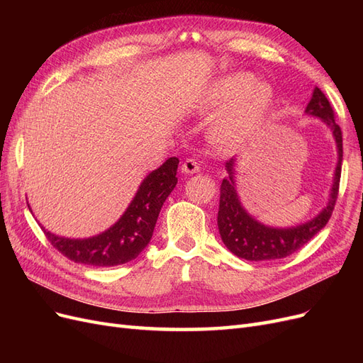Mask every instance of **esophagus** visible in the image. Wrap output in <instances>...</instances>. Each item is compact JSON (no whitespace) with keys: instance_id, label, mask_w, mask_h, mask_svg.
<instances>
[{"instance_id":"esophagus-1","label":"esophagus","mask_w":363,"mask_h":363,"mask_svg":"<svg viewBox=\"0 0 363 363\" xmlns=\"http://www.w3.org/2000/svg\"><path fill=\"white\" fill-rule=\"evenodd\" d=\"M182 171L184 174H195L200 171V163L196 162L195 159H186L182 164Z\"/></svg>"}]
</instances>
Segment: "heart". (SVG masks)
<instances>
[{
  "mask_svg": "<svg viewBox=\"0 0 363 363\" xmlns=\"http://www.w3.org/2000/svg\"><path fill=\"white\" fill-rule=\"evenodd\" d=\"M276 101L272 86L255 82L248 72L224 75L212 84L204 98L206 108H223L212 123L211 135L228 148L242 147L256 139Z\"/></svg>",
  "mask_w": 363,
  "mask_h": 363,
  "instance_id": "1",
  "label": "heart"
}]
</instances>
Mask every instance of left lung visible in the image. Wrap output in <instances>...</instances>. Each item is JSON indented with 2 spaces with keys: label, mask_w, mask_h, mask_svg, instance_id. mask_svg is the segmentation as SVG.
Returning <instances> with one entry per match:
<instances>
[{
  "label": "left lung",
  "mask_w": 363,
  "mask_h": 363,
  "mask_svg": "<svg viewBox=\"0 0 363 363\" xmlns=\"http://www.w3.org/2000/svg\"><path fill=\"white\" fill-rule=\"evenodd\" d=\"M306 113L323 119L332 130L336 142L337 164L328 203L311 221L300 225L277 228L262 224L247 213L240 204L235 188V159H230L225 163L228 177L223 180L221 191H219L221 196H219L218 230L224 245L240 259L260 262L288 257L309 242L316 233H320L333 213L339 192L340 168H342L340 167L342 163V131L336 124L333 108L320 87H315L311 101L306 107Z\"/></svg>",
  "instance_id": "1"
}]
</instances>
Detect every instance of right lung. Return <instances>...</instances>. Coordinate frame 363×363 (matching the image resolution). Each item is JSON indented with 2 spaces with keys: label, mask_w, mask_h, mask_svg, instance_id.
<instances>
[{
  "label": "right lung",
  "mask_w": 363,
  "mask_h": 363,
  "mask_svg": "<svg viewBox=\"0 0 363 363\" xmlns=\"http://www.w3.org/2000/svg\"><path fill=\"white\" fill-rule=\"evenodd\" d=\"M179 159L169 157L160 168L150 172L140 183L133 201L124 215L106 232L87 238L69 239L43 233L65 257L91 267H116L136 259L151 240L160 208L177 184Z\"/></svg>",
  "instance_id": "right-lung-1"
}]
</instances>
